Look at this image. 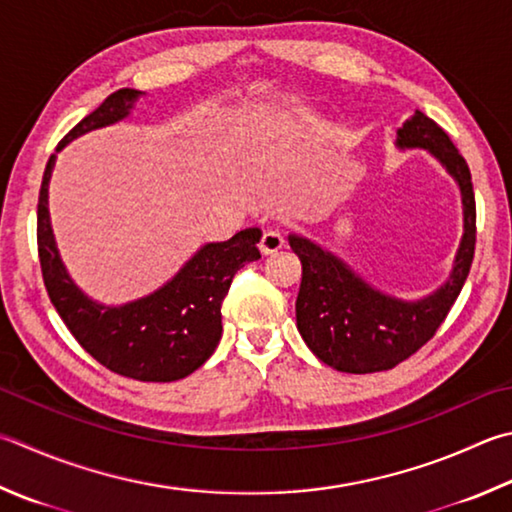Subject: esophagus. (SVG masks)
Returning <instances> with one entry per match:
<instances>
[{
	"label": "esophagus",
	"instance_id": "obj_1",
	"mask_svg": "<svg viewBox=\"0 0 512 512\" xmlns=\"http://www.w3.org/2000/svg\"><path fill=\"white\" fill-rule=\"evenodd\" d=\"M282 246H284V237L280 230H266L262 235V241H259V250H262L264 255H273Z\"/></svg>",
	"mask_w": 512,
	"mask_h": 512
}]
</instances>
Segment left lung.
Wrapping results in <instances>:
<instances>
[{
  "label": "left lung",
  "mask_w": 512,
  "mask_h": 512,
  "mask_svg": "<svg viewBox=\"0 0 512 512\" xmlns=\"http://www.w3.org/2000/svg\"><path fill=\"white\" fill-rule=\"evenodd\" d=\"M396 145L430 152L461 190L463 235L448 282L421 300H398L367 284L315 241L288 235V244L302 262L297 331L324 365L347 374L387 371L421 349L457 302L475 257L477 208L470 167L450 136L423 111H414L396 132Z\"/></svg>",
  "instance_id": "1"
}]
</instances>
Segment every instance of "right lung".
I'll return each instance as SVG.
<instances>
[{"label":"right lung","mask_w":512,"mask_h":512,"mask_svg":"<svg viewBox=\"0 0 512 512\" xmlns=\"http://www.w3.org/2000/svg\"><path fill=\"white\" fill-rule=\"evenodd\" d=\"M138 96L143 91H114L55 147L37 201V253L51 304L89 356L120 376L172 383L190 376L215 353L224 331L221 304L239 268L262 257L257 248L262 230L246 228L228 241L201 246L170 282L141 300L105 306L80 291L62 264L51 228L49 181L55 156L73 138L127 118Z\"/></svg>","instance_id":"right-lung-1"}]
</instances>
